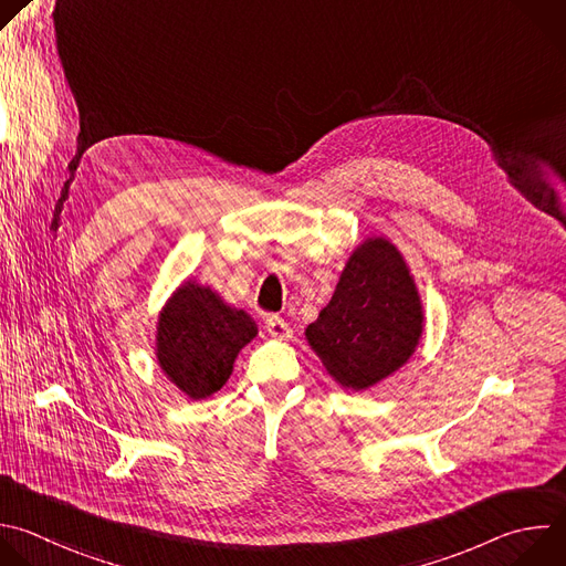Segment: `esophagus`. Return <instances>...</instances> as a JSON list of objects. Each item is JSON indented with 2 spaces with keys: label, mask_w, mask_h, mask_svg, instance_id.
<instances>
[{
  "label": "esophagus",
  "mask_w": 566,
  "mask_h": 566,
  "mask_svg": "<svg viewBox=\"0 0 566 566\" xmlns=\"http://www.w3.org/2000/svg\"><path fill=\"white\" fill-rule=\"evenodd\" d=\"M266 331H269V335L275 337V339H291V337H293L291 326H289L282 317H277V315H269V317H266Z\"/></svg>",
  "instance_id": "esophagus-1"
}]
</instances>
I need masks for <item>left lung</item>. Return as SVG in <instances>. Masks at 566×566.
Wrapping results in <instances>:
<instances>
[{
	"label": "left lung",
	"instance_id": "obj_1",
	"mask_svg": "<svg viewBox=\"0 0 566 566\" xmlns=\"http://www.w3.org/2000/svg\"><path fill=\"white\" fill-rule=\"evenodd\" d=\"M424 333V306L400 249L385 235L355 247L331 302L304 335L331 378L368 391L400 370Z\"/></svg>",
	"mask_w": 566,
	"mask_h": 566
}]
</instances>
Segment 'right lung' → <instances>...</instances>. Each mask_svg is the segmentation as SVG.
Here are the masks:
<instances>
[{
  "mask_svg": "<svg viewBox=\"0 0 566 566\" xmlns=\"http://www.w3.org/2000/svg\"><path fill=\"white\" fill-rule=\"evenodd\" d=\"M255 319L211 286L184 280L157 315L155 357L188 400H207L231 378L240 350L255 339Z\"/></svg>",
  "mask_w": 566,
  "mask_h": 566,
  "instance_id": "obj_1",
  "label": "right lung"
}]
</instances>
